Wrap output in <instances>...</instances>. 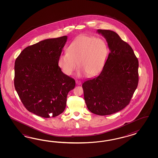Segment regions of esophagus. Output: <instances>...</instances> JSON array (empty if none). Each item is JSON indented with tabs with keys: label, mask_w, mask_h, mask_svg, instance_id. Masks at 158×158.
Instances as JSON below:
<instances>
[{
	"label": "esophagus",
	"mask_w": 158,
	"mask_h": 158,
	"mask_svg": "<svg viewBox=\"0 0 158 158\" xmlns=\"http://www.w3.org/2000/svg\"><path fill=\"white\" fill-rule=\"evenodd\" d=\"M76 83H77V85H81V81H76Z\"/></svg>",
	"instance_id": "34e87169"
}]
</instances>
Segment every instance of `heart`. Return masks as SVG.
<instances>
[{
	"mask_svg": "<svg viewBox=\"0 0 158 158\" xmlns=\"http://www.w3.org/2000/svg\"><path fill=\"white\" fill-rule=\"evenodd\" d=\"M108 53V44L104 39L81 35L71 43L67 53L60 55L58 66L64 75L70 76L76 69L77 62L79 75L94 77L102 71Z\"/></svg>",
	"mask_w": 158,
	"mask_h": 158,
	"instance_id": "1",
	"label": "heart"
}]
</instances>
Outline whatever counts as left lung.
<instances>
[{"label":"left lung","mask_w":158,"mask_h":158,"mask_svg":"<svg viewBox=\"0 0 158 158\" xmlns=\"http://www.w3.org/2000/svg\"><path fill=\"white\" fill-rule=\"evenodd\" d=\"M110 50L100 75L84 81L88 110L96 115L113 114L129 104L139 83V61L133 50L114 31L97 29Z\"/></svg>","instance_id":"1"}]
</instances>
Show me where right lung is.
<instances>
[{
	"instance_id": "1",
	"label": "right lung",
	"mask_w": 158,
	"mask_h": 158,
	"mask_svg": "<svg viewBox=\"0 0 158 158\" xmlns=\"http://www.w3.org/2000/svg\"><path fill=\"white\" fill-rule=\"evenodd\" d=\"M67 36L48 39L24 48L15 61V90L25 107L48 118L62 114L75 80L62 73L58 58Z\"/></svg>"
}]
</instances>
